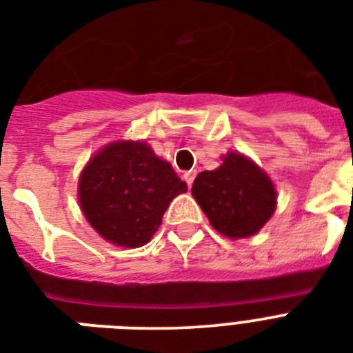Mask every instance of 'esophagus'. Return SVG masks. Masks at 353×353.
<instances>
[{"instance_id": "esophagus-1", "label": "esophagus", "mask_w": 353, "mask_h": 353, "mask_svg": "<svg viewBox=\"0 0 353 353\" xmlns=\"http://www.w3.org/2000/svg\"><path fill=\"white\" fill-rule=\"evenodd\" d=\"M185 181H187V185L188 187H192V183H194V179H196V172L194 170H188V172H185Z\"/></svg>"}]
</instances>
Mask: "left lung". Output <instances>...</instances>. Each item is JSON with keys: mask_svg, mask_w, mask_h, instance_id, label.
<instances>
[{"mask_svg": "<svg viewBox=\"0 0 353 353\" xmlns=\"http://www.w3.org/2000/svg\"><path fill=\"white\" fill-rule=\"evenodd\" d=\"M221 161L220 168L201 172L194 179V199L221 234H256L276 207L273 181L245 155L229 152Z\"/></svg>", "mask_w": 353, "mask_h": 353, "instance_id": "left-lung-1", "label": "left lung"}]
</instances>
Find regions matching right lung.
<instances>
[{
	"mask_svg": "<svg viewBox=\"0 0 353 353\" xmlns=\"http://www.w3.org/2000/svg\"><path fill=\"white\" fill-rule=\"evenodd\" d=\"M183 192L187 183L141 141L104 146L79 179L85 220L104 240L121 247L148 243L172 199Z\"/></svg>",
	"mask_w": 353,
	"mask_h": 353,
	"instance_id": "add662e5",
	"label": "right lung"
}]
</instances>
